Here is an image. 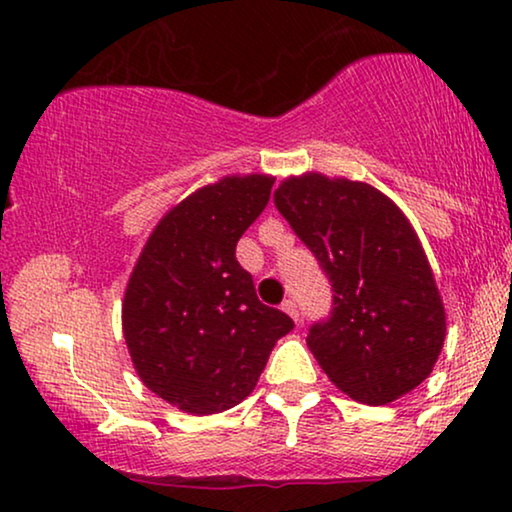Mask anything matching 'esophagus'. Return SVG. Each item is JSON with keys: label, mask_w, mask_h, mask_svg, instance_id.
Returning <instances> with one entry per match:
<instances>
[{"label": "esophagus", "mask_w": 512, "mask_h": 512, "mask_svg": "<svg viewBox=\"0 0 512 512\" xmlns=\"http://www.w3.org/2000/svg\"><path fill=\"white\" fill-rule=\"evenodd\" d=\"M282 310L289 314V317L293 319V321H300V312H298V305H296V300H284L282 303Z\"/></svg>", "instance_id": "34e87169"}]
</instances>
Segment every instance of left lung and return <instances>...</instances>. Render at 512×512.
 I'll return each mask as SVG.
<instances>
[{"label": "left lung", "mask_w": 512, "mask_h": 512, "mask_svg": "<svg viewBox=\"0 0 512 512\" xmlns=\"http://www.w3.org/2000/svg\"><path fill=\"white\" fill-rule=\"evenodd\" d=\"M275 207L333 286L331 317L307 347L352 401L387 405L419 387L445 342V307L419 237L363 181L307 172L284 179Z\"/></svg>", "instance_id": "8db88e82"}]
</instances>
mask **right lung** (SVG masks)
<instances>
[{
	"label": "right lung",
	"mask_w": 512,
	"mask_h": 512,
	"mask_svg": "<svg viewBox=\"0 0 512 512\" xmlns=\"http://www.w3.org/2000/svg\"><path fill=\"white\" fill-rule=\"evenodd\" d=\"M268 174L223 177L167 212L132 270L123 335L153 394L214 415L254 391L289 314L263 305L235 247L270 200Z\"/></svg>",
	"instance_id": "add662e5"
}]
</instances>
